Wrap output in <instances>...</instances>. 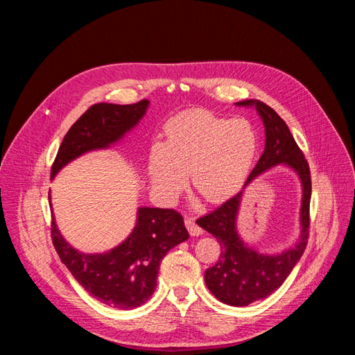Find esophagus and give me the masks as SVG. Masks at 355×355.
<instances>
[{
  "label": "esophagus",
  "instance_id": "1",
  "mask_svg": "<svg viewBox=\"0 0 355 355\" xmlns=\"http://www.w3.org/2000/svg\"><path fill=\"white\" fill-rule=\"evenodd\" d=\"M185 225H187V228H188L191 235H200V234H202V230L198 227L197 222L192 219V218L185 216Z\"/></svg>",
  "mask_w": 355,
  "mask_h": 355
}]
</instances>
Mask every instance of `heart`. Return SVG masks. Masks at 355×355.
Listing matches in <instances>:
<instances>
[{
  "label": "heart",
  "mask_w": 355,
  "mask_h": 355,
  "mask_svg": "<svg viewBox=\"0 0 355 355\" xmlns=\"http://www.w3.org/2000/svg\"><path fill=\"white\" fill-rule=\"evenodd\" d=\"M166 142L151 146L148 171L151 184L167 201L187 187V173L198 194L210 202L234 194L249 175L257 151L254 127L202 110L170 118Z\"/></svg>",
  "instance_id": "1"
}]
</instances>
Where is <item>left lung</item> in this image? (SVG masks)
I'll return each instance as SVG.
<instances>
[{
    "label": "left lung",
    "instance_id": "left-lung-1",
    "mask_svg": "<svg viewBox=\"0 0 355 355\" xmlns=\"http://www.w3.org/2000/svg\"><path fill=\"white\" fill-rule=\"evenodd\" d=\"M253 103L263 120L266 141L265 151L247 178V184L266 168L277 164L286 163L295 168L304 187L302 209H300L302 234L296 245L282 254H259L249 249L235 231V218H237L241 192L220 204L216 210L197 219L200 227L210 232L220 244L219 259L213 266L207 268L204 280L210 292L220 302L232 306H245L275 292L304 254L309 237L311 171L308 161L283 118L271 106L252 99L235 102V105Z\"/></svg>",
    "mask_w": 355,
    "mask_h": 355
}]
</instances>
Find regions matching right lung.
Wrapping results in <instances>:
<instances>
[{"mask_svg": "<svg viewBox=\"0 0 355 355\" xmlns=\"http://www.w3.org/2000/svg\"><path fill=\"white\" fill-rule=\"evenodd\" d=\"M148 101L130 105L94 103L63 137L51 164V178L78 155L118 141L141 120ZM51 241L71 274L102 304L120 309L144 305L153 296L161 259L171 247L188 240L184 218L175 209L142 207L133 232L103 254H84L62 239L51 220Z\"/></svg>", "mask_w": 355, "mask_h": 355, "instance_id": "right-lung-1", "label": "right lung"}]
</instances>
